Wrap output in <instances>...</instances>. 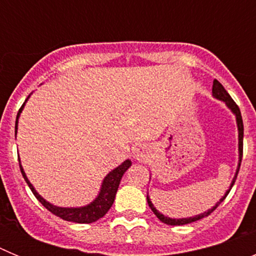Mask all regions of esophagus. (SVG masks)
I'll return each instance as SVG.
<instances>
[{"label": "esophagus", "mask_w": 256, "mask_h": 256, "mask_svg": "<svg viewBox=\"0 0 256 256\" xmlns=\"http://www.w3.org/2000/svg\"><path fill=\"white\" fill-rule=\"evenodd\" d=\"M146 152H148V148H144V146H137V148H133V158L136 160H142L146 159Z\"/></svg>", "instance_id": "34e87169"}]
</instances>
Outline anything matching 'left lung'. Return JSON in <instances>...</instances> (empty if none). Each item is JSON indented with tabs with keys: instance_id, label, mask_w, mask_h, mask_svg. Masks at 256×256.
Returning <instances> with one entry per match:
<instances>
[{
	"instance_id": "1",
	"label": "left lung",
	"mask_w": 256,
	"mask_h": 256,
	"mask_svg": "<svg viewBox=\"0 0 256 256\" xmlns=\"http://www.w3.org/2000/svg\"><path fill=\"white\" fill-rule=\"evenodd\" d=\"M212 97L214 98H216V100L219 101H223V102L226 104V106H227L228 108L230 110V112L236 116V124H237V130H238V164H237V169H236V173H234V177L232 178V182H230V187L227 188V191H226V194L223 196H222L220 198H219V201L216 202V205L212 208H210V209H208L206 212H200V214H196V216H187V218H169V216H164V214H162V212H159V210H156V208L154 206V204L151 202V198H148V206H150V209L152 210L154 214H155L158 218L160 219V220L162 222V223H165V224L168 226H184V224H188V223H192V222H196V220H200V219L205 218V216H210L214 210L218 208V205L220 204L222 201L224 200L226 198H227V195L230 194V188H232V186L234 184V180H236L237 178V174H238V170H240V165H241V159H242V141H244V123H242V116H241V112H240L238 106L236 105V102H234V100H232V97L228 94V92L226 91L224 87L220 84V83L216 80V79H214V82H212Z\"/></svg>"
}]
</instances>
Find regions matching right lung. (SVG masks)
Returning a JSON list of instances; mask_svg holds the SVG:
<instances>
[{
  "label": "right lung",
  "instance_id": "add662e5",
  "mask_svg": "<svg viewBox=\"0 0 256 256\" xmlns=\"http://www.w3.org/2000/svg\"><path fill=\"white\" fill-rule=\"evenodd\" d=\"M32 94H33V92H32ZM30 94L26 97V102L22 104V106L20 108L19 112H18L16 115V122H15V137H16V133H18V123H19L20 114H22V108H24V106H26V101L29 100ZM19 165H20V170H22V177H24V180H26L29 188H30L32 192H33V195H34L40 204L44 205L47 210H50L52 214H55L56 216L64 219V220L74 222V223H94V222L102 218L106 212H108V209L112 206L115 200V195H116V191L118 188H119V184H120L122 177H123V174L126 173V172L128 170V168L132 165V162H130V159L124 160L120 165H118L116 168L112 169V172H108V173L105 176V178L102 180L100 191H98L96 198H94L90 204L84 205V206H76V208L58 206V205H54L51 204V202H48L46 198H44L40 194H38L37 190L34 188V186H33V184L30 183V180H28L26 172H24V169H22V162H20V159H19Z\"/></svg>",
  "mask_w": 256,
  "mask_h": 256
}]
</instances>
